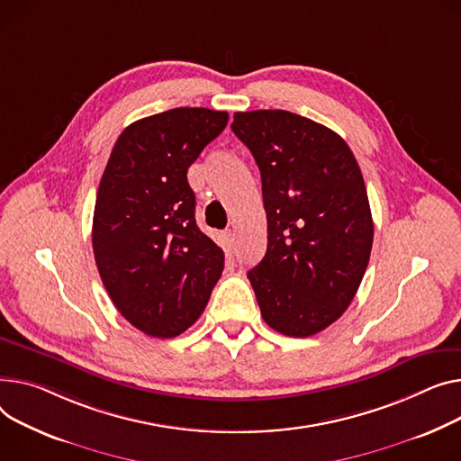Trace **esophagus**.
<instances>
[{"label": "esophagus", "mask_w": 461, "mask_h": 461, "mask_svg": "<svg viewBox=\"0 0 461 461\" xmlns=\"http://www.w3.org/2000/svg\"><path fill=\"white\" fill-rule=\"evenodd\" d=\"M224 237H226L228 249H231V247H233V242H235V231H233V230H228V231L224 233Z\"/></svg>", "instance_id": "1"}]
</instances>
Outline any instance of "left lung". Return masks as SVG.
<instances>
[{
  "label": "left lung",
  "mask_w": 461,
  "mask_h": 461,
  "mask_svg": "<svg viewBox=\"0 0 461 461\" xmlns=\"http://www.w3.org/2000/svg\"><path fill=\"white\" fill-rule=\"evenodd\" d=\"M233 133L261 172L267 254L249 270L261 317L310 337L339 319L369 265L373 214L348 144L282 109L233 114Z\"/></svg>",
  "instance_id": "left-lung-1"
}]
</instances>
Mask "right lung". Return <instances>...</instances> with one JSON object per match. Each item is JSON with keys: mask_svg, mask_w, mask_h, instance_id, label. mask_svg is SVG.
<instances>
[{"mask_svg": "<svg viewBox=\"0 0 461 461\" xmlns=\"http://www.w3.org/2000/svg\"><path fill=\"white\" fill-rule=\"evenodd\" d=\"M228 124V113L177 107L120 133L102 176L92 250L102 282L137 330L168 339L203 313L224 252L198 226L189 167Z\"/></svg>", "mask_w": 461, "mask_h": 461, "instance_id": "right-lung-1", "label": "right lung"}]
</instances>
